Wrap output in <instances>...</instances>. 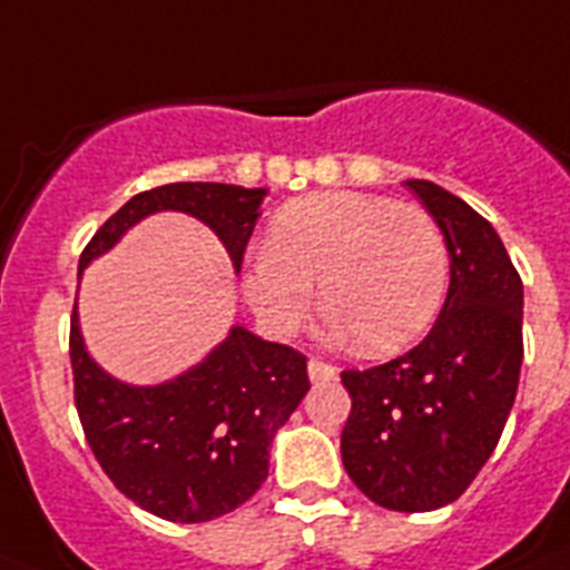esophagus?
I'll return each mask as SVG.
<instances>
[{
    "label": "esophagus",
    "mask_w": 570,
    "mask_h": 570,
    "mask_svg": "<svg viewBox=\"0 0 570 570\" xmlns=\"http://www.w3.org/2000/svg\"><path fill=\"white\" fill-rule=\"evenodd\" d=\"M307 371H309V380H313V382L336 380V367L327 365V362H322V358H309Z\"/></svg>",
    "instance_id": "obj_1"
}]
</instances>
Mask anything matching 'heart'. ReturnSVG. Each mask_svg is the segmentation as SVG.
Masks as SVG:
<instances>
[{
  "label": "heart",
  "mask_w": 570,
  "mask_h": 570,
  "mask_svg": "<svg viewBox=\"0 0 570 570\" xmlns=\"http://www.w3.org/2000/svg\"><path fill=\"white\" fill-rule=\"evenodd\" d=\"M322 307L358 351L391 353L423 336L449 284L446 237L417 205L380 194L327 190L301 196L272 217L266 252L248 263L243 293L261 322L295 333Z\"/></svg>",
  "instance_id": "1"
}]
</instances>
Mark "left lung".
<instances>
[{
    "instance_id": "obj_1",
    "label": "left lung",
    "mask_w": 570,
    "mask_h": 570,
    "mask_svg": "<svg viewBox=\"0 0 570 570\" xmlns=\"http://www.w3.org/2000/svg\"><path fill=\"white\" fill-rule=\"evenodd\" d=\"M449 248V295L429 336L403 356L342 371L351 417L342 461L367 499L425 513L475 481L519 391L521 277L495 228L434 181H405Z\"/></svg>"
}]
</instances>
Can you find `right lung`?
Segmentation results:
<instances>
[{"instance_id":"right-lung-1","label":"right lung","mask_w":570,"mask_h":570,"mask_svg":"<svg viewBox=\"0 0 570 570\" xmlns=\"http://www.w3.org/2000/svg\"><path fill=\"white\" fill-rule=\"evenodd\" d=\"M263 188L174 181L141 190L86 243L78 272L138 219L185 212L212 226L240 269ZM75 405L95 461L141 510L167 521L232 513L269 475V446L309 391L307 356L234 327L203 365L174 382L136 389L112 380L83 347L78 307L69 333Z\"/></svg>"}]
</instances>
